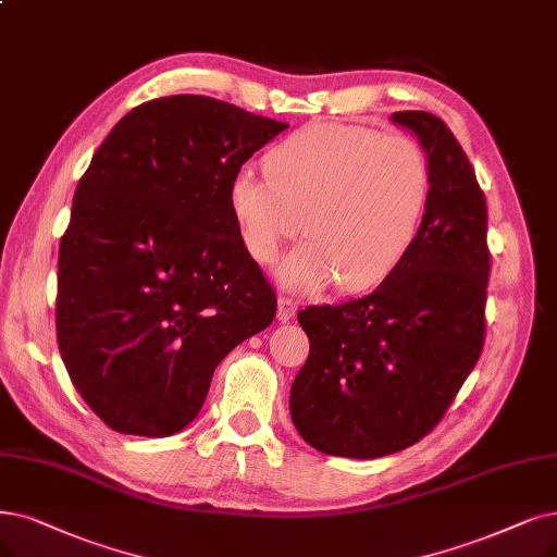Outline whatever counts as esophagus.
Listing matches in <instances>:
<instances>
[{
    "label": "esophagus",
    "instance_id": "1",
    "mask_svg": "<svg viewBox=\"0 0 557 557\" xmlns=\"http://www.w3.org/2000/svg\"><path fill=\"white\" fill-rule=\"evenodd\" d=\"M297 313V304L290 297H278V310H276V318L278 322H290Z\"/></svg>",
    "mask_w": 557,
    "mask_h": 557
}]
</instances>
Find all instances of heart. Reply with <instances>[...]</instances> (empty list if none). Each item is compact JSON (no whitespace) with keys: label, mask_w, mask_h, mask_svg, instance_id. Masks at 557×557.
Masks as SVG:
<instances>
[{"label":"heart","mask_w":557,"mask_h":557,"mask_svg":"<svg viewBox=\"0 0 557 557\" xmlns=\"http://www.w3.org/2000/svg\"><path fill=\"white\" fill-rule=\"evenodd\" d=\"M264 164L231 177L228 206L258 264H272L304 226L308 239L276 270L278 283L299 295L333 281L359 293L386 278L430 201L425 148L366 125L308 123L267 152Z\"/></svg>","instance_id":"obj_1"}]
</instances>
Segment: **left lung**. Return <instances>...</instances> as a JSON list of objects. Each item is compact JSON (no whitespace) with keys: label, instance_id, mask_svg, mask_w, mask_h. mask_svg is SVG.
I'll return each instance as SVG.
<instances>
[{"label":"left lung","instance_id":"1","mask_svg":"<svg viewBox=\"0 0 557 557\" xmlns=\"http://www.w3.org/2000/svg\"><path fill=\"white\" fill-rule=\"evenodd\" d=\"M428 152L432 189L416 239L374 293L308 306L310 354L290 391L301 438L324 455L374 459L430 434L484 345L492 253L486 201L450 127L395 111Z\"/></svg>","mask_w":557,"mask_h":557}]
</instances>
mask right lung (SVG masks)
<instances>
[{
    "label": "right lung",
    "mask_w": 557,
    "mask_h": 557,
    "mask_svg": "<svg viewBox=\"0 0 557 557\" xmlns=\"http://www.w3.org/2000/svg\"><path fill=\"white\" fill-rule=\"evenodd\" d=\"M285 127L169 96L132 109L96 150L59 247L57 343L107 428L181 432L221 359L272 324L276 295L244 249L228 185Z\"/></svg>",
    "instance_id": "1"
}]
</instances>
